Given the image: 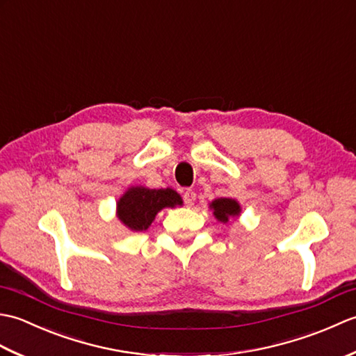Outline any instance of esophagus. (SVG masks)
I'll return each mask as SVG.
<instances>
[{
    "mask_svg": "<svg viewBox=\"0 0 356 356\" xmlns=\"http://www.w3.org/2000/svg\"><path fill=\"white\" fill-rule=\"evenodd\" d=\"M184 200L186 203V207H193L194 202H195V193L193 190H186L184 193Z\"/></svg>",
    "mask_w": 356,
    "mask_h": 356,
    "instance_id": "34e87169",
    "label": "esophagus"
}]
</instances>
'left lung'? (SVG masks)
<instances>
[{
    "label": "left lung",
    "mask_w": 356,
    "mask_h": 356,
    "mask_svg": "<svg viewBox=\"0 0 356 356\" xmlns=\"http://www.w3.org/2000/svg\"><path fill=\"white\" fill-rule=\"evenodd\" d=\"M209 209L220 223H228L229 218L238 217L241 213L240 203L231 197H218L209 203Z\"/></svg>",
    "instance_id": "8db88e82"
}]
</instances>
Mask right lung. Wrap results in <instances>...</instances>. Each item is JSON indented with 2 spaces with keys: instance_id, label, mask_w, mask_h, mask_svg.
<instances>
[{
  "instance_id": "add662e5",
  "label": "right lung",
  "mask_w": 356,
  "mask_h": 356,
  "mask_svg": "<svg viewBox=\"0 0 356 356\" xmlns=\"http://www.w3.org/2000/svg\"><path fill=\"white\" fill-rule=\"evenodd\" d=\"M180 194L171 188L151 190L147 186H130L116 203V216L125 228L134 232L147 231L163 208L182 207Z\"/></svg>"
}]
</instances>
